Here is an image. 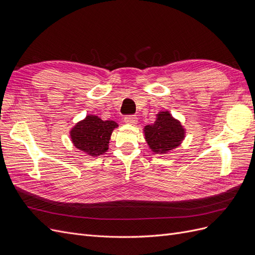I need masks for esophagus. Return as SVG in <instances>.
Instances as JSON below:
<instances>
[{
    "instance_id": "esophagus-1",
    "label": "esophagus",
    "mask_w": 255,
    "mask_h": 255,
    "mask_svg": "<svg viewBox=\"0 0 255 255\" xmlns=\"http://www.w3.org/2000/svg\"><path fill=\"white\" fill-rule=\"evenodd\" d=\"M125 122L128 123V125L135 126L137 125V117H135V116H127L125 118Z\"/></svg>"
}]
</instances>
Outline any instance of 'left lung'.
Returning <instances> with one entry per match:
<instances>
[{"label":"left lung","instance_id":"8db88e82","mask_svg":"<svg viewBox=\"0 0 255 255\" xmlns=\"http://www.w3.org/2000/svg\"><path fill=\"white\" fill-rule=\"evenodd\" d=\"M145 141L152 152L167 154L179 146L185 138V128L168 111L159 112L153 125L143 128Z\"/></svg>","mask_w":255,"mask_h":255}]
</instances>
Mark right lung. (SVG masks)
<instances>
[{"instance_id":"right-lung-1","label":"right lung","mask_w":255,"mask_h":255,"mask_svg":"<svg viewBox=\"0 0 255 255\" xmlns=\"http://www.w3.org/2000/svg\"><path fill=\"white\" fill-rule=\"evenodd\" d=\"M116 128H118L117 122L104 121L98 116L87 115L71 128V141L76 149L91 157H97L109 150L111 136Z\"/></svg>"}]
</instances>
